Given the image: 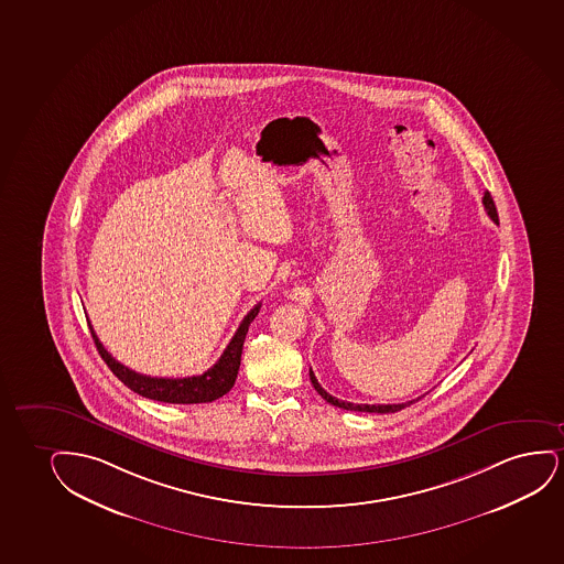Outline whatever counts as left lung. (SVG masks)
<instances>
[{"mask_svg":"<svg viewBox=\"0 0 564 564\" xmlns=\"http://www.w3.org/2000/svg\"><path fill=\"white\" fill-rule=\"evenodd\" d=\"M482 204H485L486 214L490 215V219H492L496 225H499L498 219V209H496V204H494L492 196L490 193H485V198H482ZM308 376H311V381H313V387L316 389V392L321 394L322 399L329 402V404H334V406L343 408V410H350V412H370V414H394V412H399L402 408L410 406V404H414L417 400L423 399V397H417L414 400H408V402H402V404H352V402H347V400H339L336 397H332L329 392L324 391L322 389L321 383H318V379L314 378L313 370H308Z\"/></svg>","mask_w":564,"mask_h":564,"instance_id":"1","label":"left lung"}]
</instances>
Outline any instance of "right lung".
<instances>
[{"label":"right lung","mask_w":564,"mask_h":564,"mask_svg":"<svg viewBox=\"0 0 564 564\" xmlns=\"http://www.w3.org/2000/svg\"><path fill=\"white\" fill-rule=\"evenodd\" d=\"M259 308H261V303L243 316V321L240 322L235 336L228 343L227 349L223 350L221 358L202 376H193V378H150V376L129 370L128 366H123L112 358V355L102 347L99 337L95 336L94 326L89 324V321L87 324L91 329V336H94L100 358L107 362L116 378L120 379L121 383L129 387L131 391L141 394L144 399L158 400V402L202 404V402H214V400L221 399L223 394H227L235 386L236 376L240 370L243 339H246V334L259 313Z\"/></svg>","instance_id":"obj_1"}]
</instances>
